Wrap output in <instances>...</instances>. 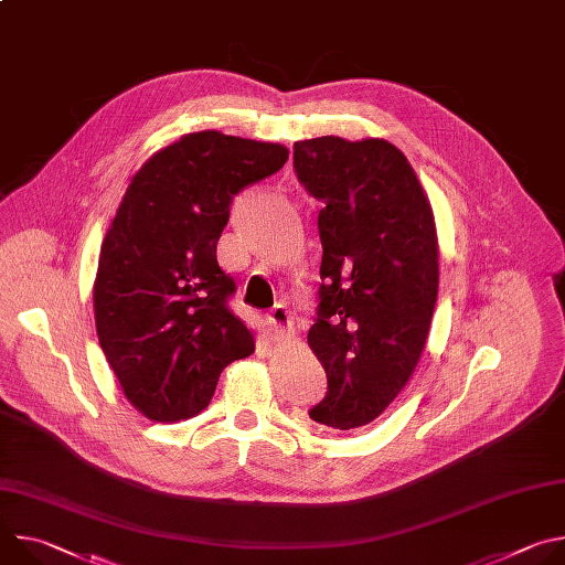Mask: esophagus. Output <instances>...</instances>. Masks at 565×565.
Wrapping results in <instances>:
<instances>
[{"label":"esophagus","mask_w":565,"mask_h":565,"mask_svg":"<svg viewBox=\"0 0 565 565\" xmlns=\"http://www.w3.org/2000/svg\"><path fill=\"white\" fill-rule=\"evenodd\" d=\"M268 321V329L275 335H288L292 331V321H290V310L284 303L273 306V310L266 315Z\"/></svg>","instance_id":"1"}]
</instances>
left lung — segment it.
Here are the masks:
<instances>
[{"label":"left lung","mask_w":565,"mask_h":565,"mask_svg":"<svg viewBox=\"0 0 565 565\" xmlns=\"http://www.w3.org/2000/svg\"><path fill=\"white\" fill-rule=\"evenodd\" d=\"M292 166L324 203L308 347L329 391L308 416L351 431L391 405L423 355L438 297L434 212L407 156L382 138L299 140Z\"/></svg>","instance_id":"1"}]
</instances>
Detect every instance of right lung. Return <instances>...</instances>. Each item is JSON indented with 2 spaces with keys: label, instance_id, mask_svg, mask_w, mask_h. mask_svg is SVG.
Returning a JSON list of instances; mask_svg holds the SVG:
<instances>
[{
  "label": "right lung",
  "instance_id": "obj_1",
  "mask_svg": "<svg viewBox=\"0 0 565 565\" xmlns=\"http://www.w3.org/2000/svg\"><path fill=\"white\" fill-rule=\"evenodd\" d=\"M288 149L221 131L185 134L131 179L100 248L94 312L127 399L156 423L201 414L221 371L255 351L216 262L232 199L273 177Z\"/></svg>",
  "mask_w": 565,
  "mask_h": 565
}]
</instances>
